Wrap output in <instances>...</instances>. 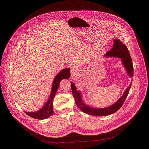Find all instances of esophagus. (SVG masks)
Instances as JSON below:
<instances>
[{"label": "esophagus", "mask_w": 149, "mask_h": 149, "mask_svg": "<svg viewBox=\"0 0 149 149\" xmlns=\"http://www.w3.org/2000/svg\"><path fill=\"white\" fill-rule=\"evenodd\" d=\"M71 75H72V77H73V76H75V75L77 74V69H75V68H73V69L71 70Z\"/></svg>", "instance_id": "esophagus-1"}]
</instances>
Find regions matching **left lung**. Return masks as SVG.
<instances>
[{"mask_svg":"<svg viewBox=\"0 0 149 149\" xmlns=\"http://www.w3.org/2000/svg\"><path fill=\"white\" fill-rule=\"evenodd\" d=\"M114 44L113 48L106 53L104 56L120 58L121 60L122 64L124 67L127 74H128L130 78H132V77H133L134 70L132 60L128 48L118 39H116L114 40ZM132 79L131 80V83L130 84L129 86L126 88L123 95L117 100L116 102L109 106V107L101 109L95 108L94 107H91V106L87 105L82 100V94L79 91H78L77 90V88L74 82H71V84L72 92L77 107L82 111L88 115L100 117L116 113L121 108L127 95L129 94V93L132 87Z\"/></svg>","mask_w":149,"mask_h":149,"instance_id":"8db88e82","label":"left lung"}]
</instances>
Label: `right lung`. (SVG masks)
Wrapping results in <instances>:
<instances>
[{
  "instance_id": "add662e5",
  "label": "right lung",
  "mask_w": 149,
  "mask_h": 149,
  "mask_svg": "<svg viewBox=\"0 0 149 149\" xmlns=\"http://www.w3.org/2000/svg\"><path fill=\"white\" fill-rule=\"evenodd\" d=\"M70 70H71L70 68L62 70L55 76L52 83L50 95L43 107H42L39 110L36 111L35 112H26L24 111L25 113L29 116L38 120L46 119L49 117L51 116H52L54 114L52 101L58 89L59 83L62 79L66 78L68 79L70 78Z\"/></svg>"
}]
</instances>
